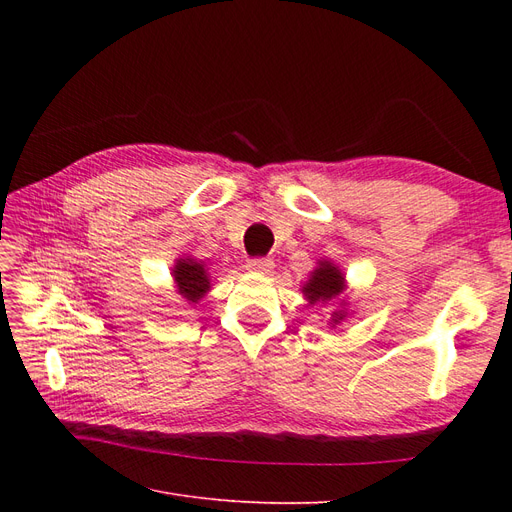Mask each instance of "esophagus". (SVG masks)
Returning <instances> with one entry per match:
<instances>
[{"instance_id":"esophagus-1","label":"esophagus","mask_w":512,"mask_h":512,"mask_svg":"<svg viewBox=\"0 0 512 512\" xmlns=\"http://www.w3.org/2000/svg\"><path fill=\"white\" fill-rule=\"evenodd\" d=\"M247 271H252V273H262V275H267V273H271L273 271V267H275V262L271 260V258H252L250 262H247Z\"/></svg>"}]
</instances>
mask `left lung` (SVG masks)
<instances>
[{"label":"left lung","mask_w":512,"mask_h":512,"mask_svg":"<svg viewBox=\"0 0 512 512\" xmlns=\"http://www.w3.org/2000/svg\"><path fill=\"white\" fill-rule=\"evenodd\" d=\"M346 288H348L346 273L339 269L333 260L322 258L316 262V269L309 273L307 282L301 286V292L309 307H314L318 303L335 305L329 318V327L335 329L350 316V309H348L350 303L344 297Z\"/></svg>","instance_id":"obj_1"}]
</instances>
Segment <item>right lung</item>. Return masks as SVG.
Segmentation results:
<instances>
[{"label":"right lung","instance_id":"right-lung-1","mask_svg":"<svg viewBox=\"0 0 512 512\" xmlns=\"http://www.w3.org/2000/svg\"><path fill=\"white\" fill-rule=\"evenodd\" d=\"M173 275L175 290L181 299L196 305L205 294L211 290V273L203 260H196L194 256L183 254L175 258V265L170 267Z\"/></svg>","mask_w":512,"mask_h":512}]
</instances>
